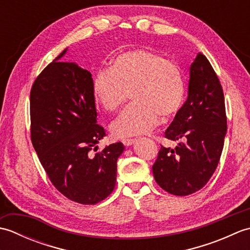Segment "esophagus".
<instances>
[{
  "mask_svg": "<svg viewBox=\"0 0 250 250\" xmlns=\"http://www.w3.org/2000/svg\"><path fill=\"white\" fill-rule=\"evenodd\" d=\"M135 142H136V140H133V139H125V140H122V143H124L125 146L133 145Z\"/></svg>",
  "mask_w": 250,
  "mask_h": 250,
  "instance_id": "obj_1",
  "label": "esophagus"
}]
</instances>
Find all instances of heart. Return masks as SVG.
I'll return each instance as SVG.
<instances>
[{
  "instance_id": "b5f03b06",
  "label": "heart",
  "mask_w": 250,
  "mask_h": 250,
  "mask_svg": "<svg viewBox=\"0 0 250 250\" xmlns=\"http://www.w3.org/2000/svg\"><path fill=\"white\" fill-rule=\"evenodd\" d=\"M133 103L111 122L116 137L135 136L155 128L159 117L176 116L185 100V78L176 63L148 49L122 52L110 68H101L92 78V93L106 111H115L128 99Z\"/></svg>"
}]
</instances>
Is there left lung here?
<instances>
[{
  "instance_id": "8db88e82",
  "label": "left lung",
  "mask_w": 250,
  "mask_h": 250,
  "mask_svg": "<svg viewBox=\"0 0 250 250\" xmlns=\"http://www.w3.org/2000/svg\"><path fill=\"white\" fill-rule=\"evenodd\" d=\"M188 98L166 131L178 141L163 147L152 166L157 184L174 195L202 189L218 166L227 134L224 91L207 58L199 52L189 70Z\"/></svg>"
}]
</instances>
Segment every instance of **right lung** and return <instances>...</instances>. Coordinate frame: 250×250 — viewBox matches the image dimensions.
<instances>
[{"mask_svg":"<svg viewBox=\"0 0 250 250\" xmlns=\"http://www.w3.org/2000/svg\"><path fill=\"white\" fill-rule=\"evenodd\" d=\"M47 65L30 93L31 140L52 185L77 203L93 205L113 192L122 143L97 153L105 131L97 124L91 73L74 62Z\"/></svg>","mask_w":250,"mask_h":250,"instance_id":"1","label":"right lung"}]
</instances>
